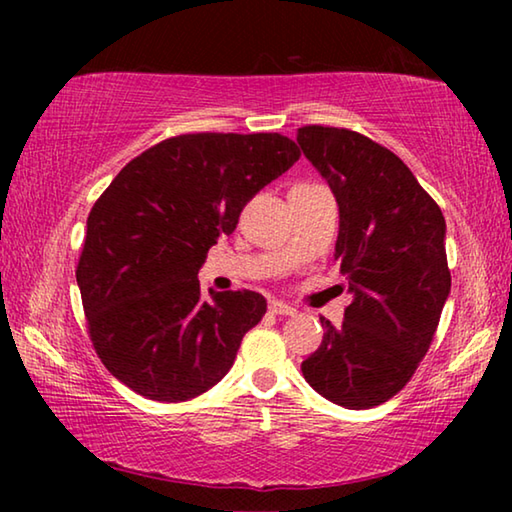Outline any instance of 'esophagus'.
Instances as JSON below:
<instances>
[{
    "mask_svg": "<svg viewBox=\"0 0 512 512\" xmlns=\"http://www.w3.org/2000/svg\"><path fill=\"white\" fill-rule=\"evenodd\" d=\"M268 311H271V314H275V316H293V314H296V309L287 305V302H282V300L268 302Z\"/></svg>",
    "mask_w": 512,
    "mask_h": 512,
    "instance_id": "esophagus-1",
    "label": "esophagus"
}]
</instances>
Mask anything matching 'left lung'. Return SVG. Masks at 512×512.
Here are the masks:
<instances>
[{"label":"left lung","instance_id":"obj_1","mask_svg":"<svg viewBox=\"0 0 512 512\" xmlns=\"http://www.w3.org/2000/svg\"><path fill=\"white\" fill-rule=\"evenodd\" d=\"M298 144L339 203L334 259L352 302L341 327L320 318V348L302 375L325 400L372 409L413 377L452 289L445 216L411 169L370 137L298 128Z\"/></svg>","mask_w":512,"mask_h":512}]
</instances>
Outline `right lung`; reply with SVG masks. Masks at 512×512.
<instances>
[{
	"label": "right lung",
	"instance_id": "add662e5",
	"mask_svg": "<svg viewBox=\"0 0 512 512\" xmlns=\"http://www.w3.org/2000/svg\"><path fill=\"white\" fill-rule=\"evenodd\" d=\"M300 158L280 133L169 137L121 169L88 216L76 282L94 350L137 395L185 402L228 375L266 314L255 291L210 289L198 271L244 205Z\"/></svg>",
	"mask_w": 512,
	"mask_h": 512
}]
</instances>
